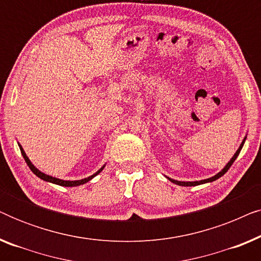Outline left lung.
<instances>
[{"mask_svg":"<svg viewBox=\"0 0 261 261\" xmlns=\"http://www.w3.org/2000/svg\"><path fill=\"white\" fill-rule=\"evenodd\" d=\"M245 140H246V138L244 139V141L241 142V145H240V147H239V149L237 151V153H235L234 154V156L233 158L230 159V162L227 164L226 166L223 167V170L221 171V172H219L217 174H215V176L214 177H212V178H208V179H204V180H199V181H179V180H174V179H171V178H169L167 177V179L169 180H171L172 181V183H174V184H177V185H181V187H195V185H199V184H204V183H209V181H214V180H216V179H219L220 177H222L224 173L227 172L228 170H229V167L233 165V163L235 162V159L238 158V155H239V153H240V151H241V148H242V146H244V144H245Z\"/></svg>","mask_w":261,"mask_h":261,"instance_id":"8db88e82","label":"left lung"}]
</instances>
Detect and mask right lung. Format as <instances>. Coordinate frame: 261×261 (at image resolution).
Returning <instances> with one entry per match:
<instances>
[{
  "instance_id": "1",
  "label": "right lung",
  "mask_w": 261,
  "mask_h": 261,
  "mask_svg": "<svg viewBox=\"0 0 261 261\" xmlns=\"http://www.w3.org/2000/svg\"><path fill=\"white\" fill-rule=\"evenodd\" d=\"M19 147H20L21 153H22V156L24 158V162L27 163L28 167H30L31 171L35 174V176H38L39 178H41L42 180H46V181H49V183L60 185V187H78V185H82V184L87 183V181H89L90 179H92V178H94L95 176H97V174H98L99 172H101V171H102L103 169H105V166H103V167H101V169H99V170L97 171V172L92 174V176L88 177V178H84V179H81V180H63V179H59V178H55V177L48 176V174H45V173H42L41 171H39V170L37 169V167H35V166L33 165V164L31 163V160L28 159V156L26 155V153H24L23 148L21 147L20 145H19Z\"/></svg>"
}]
</instances>
